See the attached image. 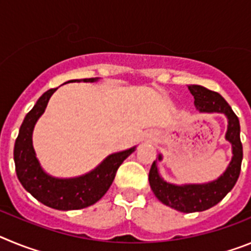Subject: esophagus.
I'll list each match as a JSON object with an SVG mask.
<instances>
[{"instance_id": "obj_1", "label": "esophagus", "mask_w": 251, "mask_h": 251, "mask_svg": "<svg viewBox=\"0 0 251 251\" xmlns=\"http://www.w3.org/2000/svg\"><path fill=\"white\" fill-rule=\"evenodd\" d=\"M147 138H151V134H148V136H147Z\"/></svg>"}]
</instances>
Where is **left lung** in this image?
I'll use <instances>...</instances> for the list:
<instances>
[{
  "instance_id": "left-lung-1",
  "label": "left lung",
  "mask_w": 251,
  "mask_h": 251,
  "mask_svg": "<svg viewBox=\"0 0 251 251\" xmlns=\"http://www.w3.org/2000/svg\"><path fill=\"white\" fill-rule=\"evenodd\" d=\"M194 95L195 106L200 113H220L227 118L225 139L231 145L232 158L224 174L211 182L175 185L162 178L157 162L162 161V154L152 163L150 170V185L153 194L166 206L181 212L205 211L220 202L229 194L239 178L243 161V145L240 141V123L231 106L219 93L211 92L201 85H188Z\"/></svg>"
}]
</instances>
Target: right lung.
Instances as JSON below:
<instances>
[{
    "mask_svg": "<svg viewBox=\"0 0 251 251\" xmlns=\"http://www.w3.org/2000/svg\"><path fill=\"white\" fill-rule=\"evenodd\" d=\"M98 80L99 77H90L81 80L75 79L66 83H94ZM56 89H50L44 93L34 108L26 114L15 142V167L17 178L21 185L37 201L55 210H80L94 205L105 195L114 179L117 170L123 163L124 159L136 151V146L129 150L112 153L94 170L81 176L59 178L49 175L41 167L36 157L32 146V132L36 122L45 112L49 99L56 92Z\"/></svg>",
    "mask_w": 251,
    "mask_h": 251,
    "instance_id": "add662e5",
    "label": "right lung"
}]
</instances>
